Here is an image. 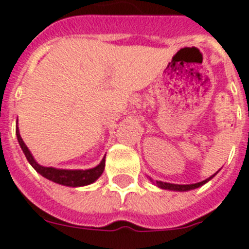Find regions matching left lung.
<instances>
[{
    "label": "left lung",
    "instance_id": "obj_1",
    "mask_svg": "<svg viewBox=\"0 0 249 249\" xmlns=\"http://www.w3.org/2000/svg\"><path fill=\"white\" fill-rule=\"evenodd\" d=\"M217 173H214L213 176H211L210 178H207L204 181L198 182V183H193V184H175V183H167V182H160V181H156V184H157L160 188L162 190H169V191H179V192H184V191H191V190H195V188H198V187L203 186L204 183L212 179ZM151 179V178H149ZM152 181V179H151ZM153 182V181H152Z\"/></svg>",
    "mask_w": 249,
    "mask_h": 249
}]
</instances>
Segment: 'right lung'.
Here are the masks:
<instances>
[{
	"label": "right lung",
	"instance_id": "obj_1",
	"mask_svg": "<svg viewBox=\"0 0 249 249\" xmlns=\"http://www.w3.org/2000/svg\"><path fill=\"white\" fill-rule=\"evenodd\" d=\"M16 136L19 146H21L22 151L25 153L26 158H27V160L30 162L31 166L34 167L39 175L43 176V177L47 178V179H50V181L54 182V183L63 184V186L68 187L87 186V184L93 183V182L103 173L106 157H103V160H101V163L98 164V166H96L94 168L85 169V171H83V169H57L53 168V167L39 166L36 160H35V158L32 157L30 149L27 148V146H26L23 140H22L21 136H19L18 127H16Z\"/></svg>",
	"mask_w": 249,
	"mask_h": 249
}]
</instances>
